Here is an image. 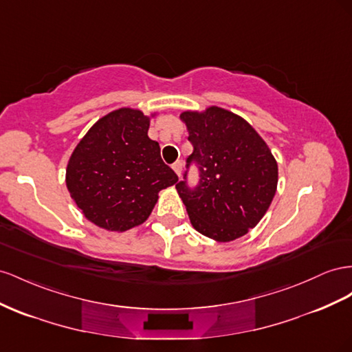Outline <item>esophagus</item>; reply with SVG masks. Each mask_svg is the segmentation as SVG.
<instances>
[{"label":"esophagus","mask_w":352,"mask_h":352,"mask_svg":"<svg viewBox=\"0 0 352 352\" xmlns=\"http://www.w3.org/2000/svg\"><path fill=\"white\" fill-rule=\"evenodd\" d=\"M182 161H176V163H173V166H172V168L175 170V173L177 175V176H180V173H182Z\"/></svg>","instance_id":"obj_1"}]
</instances>
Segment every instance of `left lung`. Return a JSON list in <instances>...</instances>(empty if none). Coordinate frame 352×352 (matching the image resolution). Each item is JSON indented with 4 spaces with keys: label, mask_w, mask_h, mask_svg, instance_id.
<instances>
[{
    "label": "left lung",
    "mask_w": 352,
    "mask_h": 352,
    "mask_svg": "<svg viewBox=\"0 0 352 352\" xmlns=\"http://www.w3.org/2000/svg\"><path fill=\"white\" fill-rule=\"evenodd\" d=\"M194 153L186 168L198 167V185L188 170L176 189L195 230L216 241H232L259 223L277 191L278 167L268 145L235 113L210 107L180 113Z\"/></svg>",
    "instance_id": "1"
}]
</instances>
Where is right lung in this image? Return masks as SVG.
<instances>
[{
    "label": "right lung",
    "instance_id": "1",
    "mask_svg": "<svg viewBox=\"0 0 352 352\" xmlns=\"http://www.w3.org/2000/svg\"><path fill=\"white\" fill-rule=\"evenodd\" d=\"M148 129L144 112L112 111L87 131L69 158L68 191L84 216L103 230L127 231L144 223L161 189L177 182Z\"/></svg>",
    "mask_w": 352,
    "mask_h": 352
}]
</instances>
